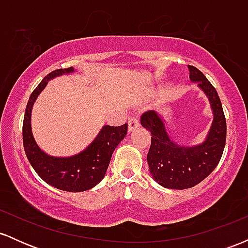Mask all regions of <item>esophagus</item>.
<instances>
[{
	"label": "esophagus",
	"mask_w": 248,
	"mask_h": 248,
	"mask_svg": "<svg viewBox=\"0 0 248 248\" xmlns=\"http://www.w3.org/2000/svg\"><path fill=\"white\" fill-rule=\"evenodd\" d=\"M139 126H140V121H139L138 118H129V120H128V132H133Z\"/></svg>",
	"instance_id": "34e87169"
}]
</instances>
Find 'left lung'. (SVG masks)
Returning a JSON list of instances; mask_svg holds the SVG:
<instances>
[{
  "label": "left lung",
  "mask_w": 248,
  "mask_h": 248,
  "mask_svg": "<svg viewBox=\"0 0 248 248\" xmlns=\"http://www.w3.org/2000/svg\"><path fill=\"white\" fill-rule=\"evenodd\" d=\"M190 79L209 98L213 112L212 126L205 141L198 146L183 147L170 139L163 119L155 110L141 116V124L152 134L147 155L153 178L168 189L183 190L201 183L218 166L226 142V119L217 91L197 67L189 65Z\"/></svg>",
  "instance_id": "left-lung-1"
}]
</instances>
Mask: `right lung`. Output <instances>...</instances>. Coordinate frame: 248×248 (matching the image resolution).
Wrapping results in <instances>:
<instances>
[{
	"instance_id": "right-lung-1",
	"label": "right lung",
	"mask_w": 248,
	"mask_h": 248,
	"mask_svg": "<svg viewBox=\"0 0 248 248\" xmlns=\"http://www.w3.org/2000/svg\"><path fill=\"white\" fill-rule=\"evenodd\" d=\"M73 71V67L52 71L31 93L24 113L23 146L30 164L43 181L62 191L80 192L92 189L105 177L112 154L126 136L128 124L119 127L104 126L95 140L75 156L55 157L43 152L36 143L31 130L33 102L50 79Z\"/></svg>"
}]
</instances>
